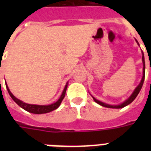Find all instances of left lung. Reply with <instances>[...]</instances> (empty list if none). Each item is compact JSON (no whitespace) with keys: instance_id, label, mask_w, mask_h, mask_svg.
Returning a JSON list of instances; mask_svg holds the SVG:
<instances>
[{"instance_id":"8db88e82","label":"left lung","mask_w":151,"mask_h":151,"mask_svg":"<svg viewBox=\"0 0 151 151\" xmlns=\"http://www.w3.org/2000/svg\"><path fill=\"white\" fill-rule=\"evenodd\" d=\"M136 42H137V44L139 45L138 41H136ZM142 55H142V61H143V78H142V79H141L140 83H139V84L138 85V86L135 88V90H134L133 92L132 93L131 96H130L126 99V100L124 101V102H123L122 103H121V104H118V105H110V104H107V103H103V102L98 100V99H96V98H94V97L92 96V98H93V99H94V101L96 102V103H97L98 104H99V105L103 106H105V107L113 108V109H119V108H123L124 107V106H128L129 104H130V103L134 100V99H136V96H138V94L139 93V92H140L141 88H142V87H143V81H144V79H145V60H144V55H143V52H142Z\"/></svg>"}]
</instances>
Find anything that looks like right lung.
Returning a JSON list of instances; mask_svg holds the SVG:
<instances>
[{
	"mask_svg": "<svg viewBox=\"0 0 151 151\" xmlns=\"http://www.w3.org/2000/svg\"><path fill=\"white\" fill-rule=\"evenodd\" d=\"M6 88H7V90H8V93L10 95V96L12 97V99L15 101V103H17L18 105L20 107H22V109H24L25 110H27L28 112L32 113V114H46V113H49L52 110H55L57 108L59 107L60 104H61L62 101L63 99V98L65 97V95H66V88H67V85H68V82L66 83L65 87H64V89L62 92L61 96L59 97V99L55 102V103H52V104H49V105H36V104H29V103H26L24 102H22L20 99H17L16 97L14 96V95L11 92V91L9 90L8 87V85L7 83L5 84Z\"/></svg>",
	"mask_w": 151,
	"mask_h": 151,
	"instance_id": "add662e5",
	"label": "right lung"
}]
</instances>
